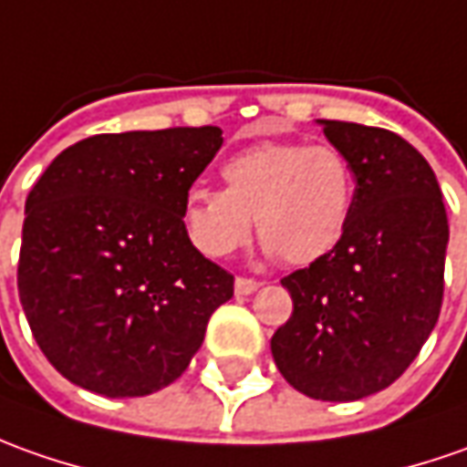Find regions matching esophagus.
<instances>
[{
	"label": "esophagus",
	"mask_w": 467,
	"mask_h": 467,
	"mask_svg": "<svg viewBox=\"0 0 467 467\" xmlns=\"http://www.w3.org/2000/svg\"><path fill=\"white\" fill-rule=\"evenodd\" d=\"M259 285L256 280H252V277H236L234 280V290H236V296H252L254 290H259Z\"/></svg>",
	"instance_id": "34e87169"
}]
</instances>
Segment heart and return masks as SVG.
<instances>
[{"mask_svg":"<svg viewBox=\"0 0 467 467\" xmlns=\"http://www.w3.org/2000/svg\"><path fill=\"white\" fill-rule=\"evenodd\" d=\"M221 177L223 190L195 184L184 197V231L202 254H231L252 218L265 249L293 267L321 262L342 244L355 171L337 146L262 140L228 156Z\"/></svg>","mask_w":467,"mask_h":467,"instance_id":"heart-1","label":"heart"}]
</instances>
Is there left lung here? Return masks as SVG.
<instances>
[{"label":"left lung","instance_id":"obj_1","mask_svg":"<svg viewBox=\"0 0 467 467\" xmlns=\"http://www.w3.org/2000/svg\"><path fill=\"white\" fill-rule=\"evenodd\" d=\"M355 171L342 244L280 283L293 316L272 337L290 386L316 401H359L414 362L440 318L450 239L427 159L386 128L318 120Z\"/></svg>","mask_w":467,"mask_h":467}]
</instances>
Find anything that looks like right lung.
Wrapping results in <instances>:
<instances>
[{"instance_id": "right-lung-1", "label": "right lung", "mask_w": 467, "mask_h": 467, "mask_svg": "<svg viewBox=\"0 0 467 467\" xmlns=\"http://www.w3.org/2000/svg\"><path fill=\"white\" fill-rule=\"evenodd\" d=\"M221 128L102 133L68 146L25 200L17 290L37 347L108 399L174 383L234 275L184 231V197Z\"/></svg>"}]
</instances>
